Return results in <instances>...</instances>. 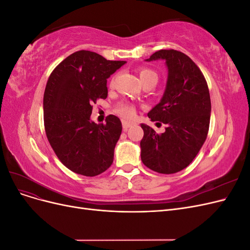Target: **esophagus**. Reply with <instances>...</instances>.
I'll list each match as a JSON object with an SVG mask.
<instances>
[{"mask_svg": "<svg viewBox=\"0 0 250 250\" xmlns=\"http://www.w3.org/2000/svg\"><path fill=\"white\" fill-rule=\"evenodd\" d=\"M122 124H123V129H124L125 131L128 129V128L131 127V126L133 125L132 122H128V121H123Z\"/></svg>", "mask_w": 250, "mask_h": 250, "instance_id": "esophagus-1", "label": "esophagus"}]
</instances>
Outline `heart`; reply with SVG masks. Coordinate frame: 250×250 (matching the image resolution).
<instances>
[{"label": "heart", "mask_w": 250, "mask_h": 250, "mask_svg": "<svg viewBox=\"0 0 250 250\" xmlns=\"http://www.w3.org/2000/svg\"><path fill=\"white\" fill-rule=\"evenodd\" d=\"M139 76L142 83H145L150 80L157 81L156 73L153 72L152 70L148 69V67H142V69L139 71ZM117 111L121 116H123L124 118H127V119L132 118L135 113V109L131 104H121L118 107Z\"/></svg>", "instance_id": "1"}]
</instances>
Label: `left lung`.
<instances>
[{
  "label": "left lung",
  "instance_id": "8db88e82",
  "mask_svg": "<svg viewBox=\"0 0 250 250\" xmlns=\"http://www.w3.org/2000/svg\"><path fill=\"white\" fill-rule=\"evenodd\" d=\"M160 59L167 65V83L160 103L148 117L167 127L157 134L150 126L141 125V158L151 170L173 174L192 163L207 140L210 98L203 74L190 57L176 50H160L146 62Z\"/></svg>",
  "mask_w": 250,
  "mask_h": 250
}]
</instances>
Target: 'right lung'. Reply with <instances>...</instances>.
<instances>
[{"label":"right lung","instance_id":"add662e5","mask_svg":"<svg viewBox=\"0 0 250 250\" xmlns=\"http://www.w3.org/2000/svg\"><path fill=\"white\" fill-rule=\"evenodd\" d=\"M125 63L82 50L67 56L48 79L43 94L48 141L59 161L80 175H99L113 162L122 123L109 115L106 124H96L90 115L98 99H106L110 75Z\"/></svg>","mask_w":250,"mask_h":250}]
</instances>
